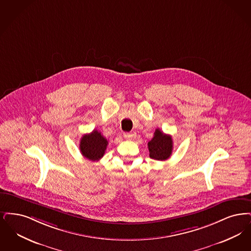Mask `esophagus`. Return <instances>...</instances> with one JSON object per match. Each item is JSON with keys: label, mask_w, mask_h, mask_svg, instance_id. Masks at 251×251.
<instances>
[{"label": "esophagus", "mask_w": 251, "mask_h": 251, "mask_svg": "<svg viewBox=\"0 0 251 251\" xmlns=\"http://www.w3.org/2000/svg\"><path fill=\"white\" fill-rule=\"evenodd\" d=\"M124 137H125L126 140H132V138L134 137V134L130 133V132H126V133H124Z\"/></svg>", "instance_id": "obj_1"}]
</instances>
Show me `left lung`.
I'll return each instance as SVG.
<instances>
[{"label": "left lung", "instance_id": "1", "mask_svg": "<svg viewBox=\"0 0 251 251\" xmlns=\"http://www.w3.org/2000/svg\"><path fill=\"white\" fill-rule=\"evenodd\" d=\"M148 149L151 158L160 161L168 159L174 149L172 136L164 134L159 128L155 129L153 139L148 142Z\"/></svg>", "mask_w": 251, "mask_h": 251}]
</instances>
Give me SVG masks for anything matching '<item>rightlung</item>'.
<instances>
[{
    "mask_svg": "<svg viewBox=\"0 0 251 251\" xmlns=\"http://www.w3.org/2000/svg\"><path fill=\"white\" fill-rule=\"evenodd\" d=\"M109 142L99 131L93 132L82 136L79 142V150L81 154L92 161H98L103 157Z\"/></svg>",
    "mask_w": 251,
    "mask_h": 251,
    "instance_id": "right-lung-1",
    "label": "right lung"
}]
</instances>
